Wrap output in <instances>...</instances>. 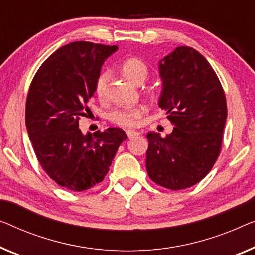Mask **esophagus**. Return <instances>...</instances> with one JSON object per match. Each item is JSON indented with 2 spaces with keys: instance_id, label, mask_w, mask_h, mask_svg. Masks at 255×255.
Segmentation results:
<instances>
[{
  "instance_id": "obj_1",
  "label": "esophagus",
  "mask_w": 255,
  "mask_h": 255,
  "mask_svg": "<svg viewBox=\"0 0 255 255\" xmlns=\"http://www.w3.org/2000/svg\"><path fill=\"white\" fill-rule=\"evenodd\" d=\"M126 134H127V136H128V138H129V139H131V138L137 137V136L139 135V132H137V131H134V130H127V131H126Z\"/></svg>"
}]
</instances>
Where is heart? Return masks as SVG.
I'll return each mask as SVG.
<instances>
[{
  "label": "heart",
  "instance_id": "b5f03b06",
  "mask_svg": "<svg viewBox=\"0 0 255 255\" xmlns=\"http://www.w3.org/2000/svg\"><path fill=\"white\" fill-rule=\"evenodd\" d=\"M121 71L125 77L131 82L139 85L149 74V67L143 59L138 57H130L125 60L121 65ZM110 74L108 71L100 73L95 82V94L98 98L103 100L108 89ZM146 113V108L139 105L135 108H117L109 113V119L115 125L125 128H135L139 126L140 120Z\"/></svg>",
  "mask_w": 255,
  "mask_h": 255
}]
</instances>
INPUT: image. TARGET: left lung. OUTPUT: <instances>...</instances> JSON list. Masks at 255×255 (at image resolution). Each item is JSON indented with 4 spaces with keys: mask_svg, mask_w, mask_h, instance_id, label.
Masks as SVG:
<instances>
[{
    "mask_svg": "<svg viewBox=\"0 0 255 255\" xmlns=\"http://www.w3.org/2000/svg\"><path fill=\"white\" fill-rule=\"evenodd\" d=\"M162 90L159 108L173 132L147 134L146 170L154 183L187 189L210 173L222 146L227 101L218 75L191 47H177L159 64Z\"/></svg>",
    "mask_w": 255,
    "mask_h": 255,
    "instance_id": "obj_1",
    "label": "left lung"
}]
</instances>
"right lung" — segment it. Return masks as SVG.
<instances>
[{
	"instance_id": "right-lung-1",
	"label": "right lung",
	"mask_w": 255,
	"mask_h": 255,
	"mask_svg": "<svg viewBox=\"0 0 255 255\" xmlns=\"http://www.w3.org/2000/svg\"><path fill=\"white\" fill-rule=\"evenodd\" d=\"M117 45L77 41L44 60L30 82L25 121L41 167L60 187L81 192L104 180L127 135L120 128L82 134L101 66Z\"/></svg>"
}]
</instances>
